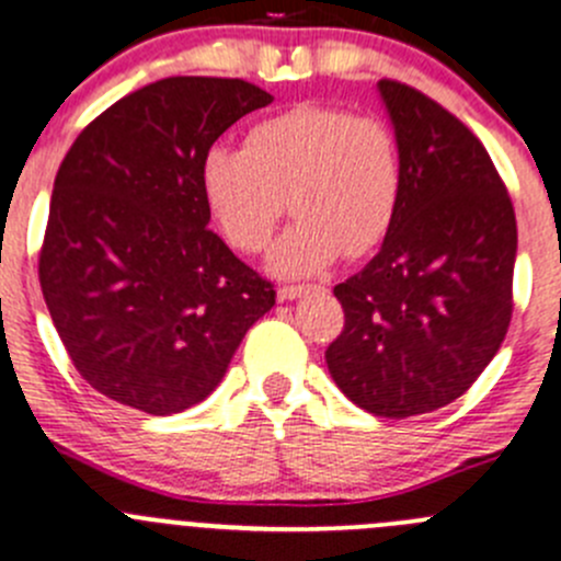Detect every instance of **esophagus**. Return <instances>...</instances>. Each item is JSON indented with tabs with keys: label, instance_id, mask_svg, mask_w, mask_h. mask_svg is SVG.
I'll use <instances>...</instances> for the list:
<instances>
[{
	"label": "esophagus",
	"instance_id": "esophagus-1",
	"mask_svg": "<svg viewBox=\"0 0 561 561\" xmlns=\"http://www.w3.org/2000/svg\"><path fill=\"white\" fill-rule=\"evenodd\" d=\"M317 289V286H306V284H295V286H280L277 289V300L284 302V300H297V297H302L306 291Z\"/></svg>",
	"mask_w": 561,
	"mask_h": 561
}]
</instances>
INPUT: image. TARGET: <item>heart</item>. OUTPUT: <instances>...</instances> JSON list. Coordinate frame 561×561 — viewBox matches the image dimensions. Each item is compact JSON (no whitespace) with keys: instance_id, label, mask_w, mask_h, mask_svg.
Returning <instances> with one entry per match:
<instances>
[{"instance_id":"heart-1","label":"heart","mask_w":561,"mask_h":561,"mask_svg":"<svg viewBox=\"0 0 561 561\" xmlns=\"http://www.w3.org/2000/svg\"><path fill=\"white\" fill-rule=\"evenodd\" d=\"M402 153L380 117L300 104L250 126L242 151L215 146L201 190L217 228L239 253H259L286 209L295 222L272 248L277 275L328 270L386 242L402 204Z\"/></svg>"}]
</instances>
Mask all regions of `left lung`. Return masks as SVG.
Masks as SVG:
<instances>
[{
	"instance_id": "left-lung-1",
	"label": "left lung",
	"mask_w": 561,
	"mask_h": 561,
	"mask_svg": "<svg viewBox=\"0 0 561 561\" xmlns=\"http://www.w3.org/2000/svg\"><path fill=\"white\" fill-rule=\"evenodd\" d=\"M402 153V204L380 253L333 289L344 330L324 360L369 413L408 419L455 402L512 319L517 226L479 137L421 90L380 79Z\"/></svg>"
}]
</instances>
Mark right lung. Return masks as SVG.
Masks as SVG:
<instances>
[{"instance_id":"right-lung-1","label":"right lung","mask_w":561,"mask_h":561,"mask_svg":"<svg viewBox=\"0 0 561 561\" xmlns=\"http://www.w3.org/2000/svg\"><path fill=\"white\" fill-rule=\"evenodd\" d=\"M272 101L244 79L168 77L101 112L51 192L37 277L71 364L151 415L204 402L275 286L209 226L201 162Z\"/></svg>"}]
</instances>
